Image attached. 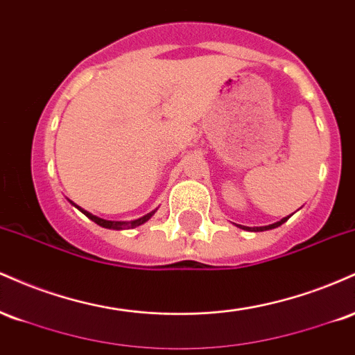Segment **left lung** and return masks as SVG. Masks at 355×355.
I'll return each mask as SVG.
<instances>
[{"instance_id":"8db88e82","label":"left lung","mask_w":355,"mask_h":355,"mask_svg":"<svg viewBox=\"0 0 355 355\" xmlns=\"http://www.w3.org/2000/svg\"><path fill=\"white\" fill-rule=\"evenodd\" d=\"M288 217H291V215H288ZM288 217H284L282 220H279V222L272 223V225H266V227H254V229H252V227H243V225H237V227H240V229H243V230H252V232H263V230H272V229H275V227H280V225H282L284 222H287Z\"/></svg>"}]
</instances>
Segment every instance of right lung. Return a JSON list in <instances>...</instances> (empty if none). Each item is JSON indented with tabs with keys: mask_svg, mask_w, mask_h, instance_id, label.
Listing matches in <instances>:
<instances>
[{
	"mask_svg": "<svg viewBox=\"0 0 355 355\" xmlns=\"http://www.w3.org/2000/svg\"><path fill=\"white\" fill-rule=\"evenodd\" d=\"M73 203V202H71ZM73 205H75V203H73ZM76 209H78L80 211H83L85 215H87V217L89 218V220H93V222L95 223H98L100 227H105V229H113V230H123V229H135V227H138V225H141V223H145L146 220H150V217H152V215L155 214V210L153 211H150V214H146V215H144V217L141 218H137V220H132V222H113V220H105V218H100V217H95V215H92L89 214V211H87V210H83L81 209V207H78V205H75Z\"/></svg>",
	"mask_w": 355,
	"mask_h": 355,
	"instance_id": "obj_1",
	"label": "right lung"
}]
</instances>
